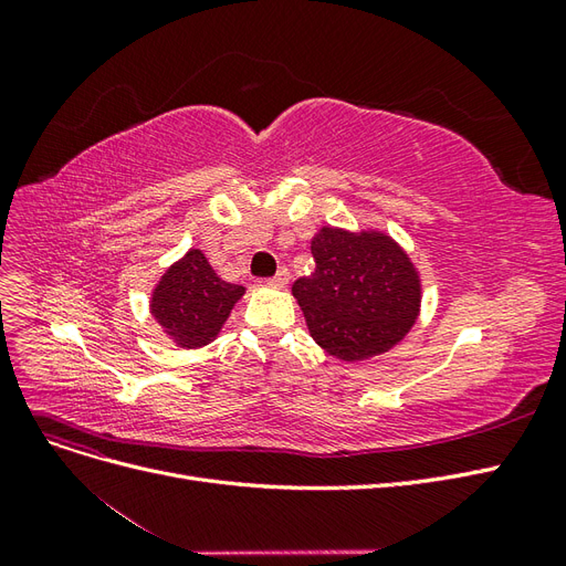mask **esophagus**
Wrapping results in <instances>:
<instances>
[{
	"mask_svg": "<svg viewBox=\"0 0 566 566\" xmlns=\"http://www.w3.org/2000/svg\"><path fill=\"white\" fill-rule=\"evenodd\" d=\"M287 279H290L287 269H279L276 276H271V279L266 281V285H269V287H276V290H283V287L287 285Z\"/></svg>",
	"mask_w": 566,
	"mask_h": 566,
	"instance_id": "obj_1",
	"label": "esophagus"
}]
</instances>
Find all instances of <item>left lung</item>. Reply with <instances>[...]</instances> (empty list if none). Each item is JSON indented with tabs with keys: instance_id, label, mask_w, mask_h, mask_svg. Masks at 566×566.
<instances>
[{
	"instance_id": "1",
	"label": "left lung",
	"mask_w": 566,
	"mask_h": 566,
	"mask_svg": "<svg viewBox=\"0 0 566 566\" xmlns=\"http://www.w3.org/2000/svg\"><path fill=\"white\" fill-rule=\"evenodd\" d=\"M316 269L293 295L316 345L339 361H366L397 347L420 314L416 264L391 235L323 227L312 238Z\"/></svg>"
}]
</instances>
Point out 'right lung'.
Wrapping results in <instances>:
<instances>
[{"mask_svg":"<svg viewBox=\"0 0 566 566\" xmlns=\"http://www.w3.org/2000/svg\"><path fill=\"white\" fill-rule=\"evenodd\" d=\"M243 295V285L221 281L202 250L191 248L153 287L150 314L177 347L198 349L219 335Z\"/></svg>","mask_w":566,"mask_h":566,"instance_id":"add662e5","label":"right lung"}]
</instances>
